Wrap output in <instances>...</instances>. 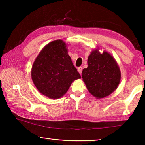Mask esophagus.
<instances>
[{
    "label": "esophagus",
    "mask_w": 145,
    "mask_h": 145,
    "mask_svg": "<svg viewBox=\"0 0 145 145\" xmlns=\"http://www.w3.org/2000/svg\"><path fill=\"white\" fill-rule=\"evenodd\" d=\"M77 70H78V73H79L80 74H81V73H82V67H78V69H77Z\"/></svg>",
    "instance_id": "1"
}]
</instances>
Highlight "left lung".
Listing matches in <instances>:
<instances>
[{
  "mask_svg": "<svg viewBox=\"0 0 145 145\" xmlns=\"http://www.w3.org/2000/svg\"><path fill=\"white\" fill-rule=\"evenodd\" d=\"M82 77L89 93L97 99L109 95L120 82L121 73L116 61L109 53L92 51L88 59V68Z\"/></svg>",
  "mask_w": 145,
  "mask_h": 145,
  "instance_id": "left-lung-1",
  "label": "left lung"
}]
</instances>
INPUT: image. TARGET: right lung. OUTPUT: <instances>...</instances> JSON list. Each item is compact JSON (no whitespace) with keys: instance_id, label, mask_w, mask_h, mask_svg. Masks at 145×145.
<instances>
[{"instance_id":"right-lung-1","label":"right lung","mask_w":145,"mask_h":145,"mask_svg":"<svg viewBox=\"0 0 145 145\" xmlns=\"http://www.w3.org/2000/svg\"><path fill=\"white\" fill-rule=\"evenodd\" d=\"M34 85L41 94L52 99L63 97L73 80L80 78L62 40L52 41L34 61L31 71Z\"/></svg>"}]
</instances>
